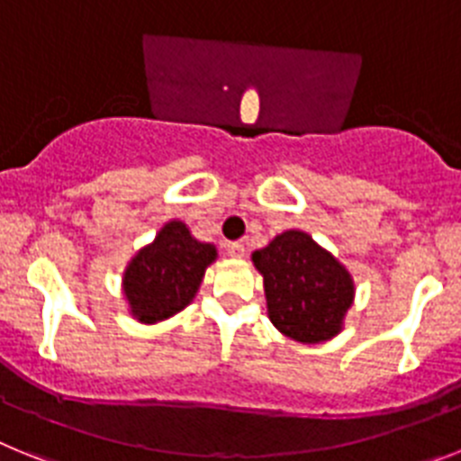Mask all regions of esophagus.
Wrapping results in <instances>:
<instances>
[{"mask_svg":"<svg viewBox=\"0 0 461 461\" xmlns=\"http://www.w3.org/2000/svg\"><path fill=\"white\" fill-rule=\"evenodd\" d=\"M227 255H230V258H236V259H241L243 255H246V246H243V243H227Z\"/></svg>","mask_w":461,"mask_h":461,"instance_id":"34e87169","label":"esophagus"}]
</instances>
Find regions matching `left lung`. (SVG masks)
I'll list each match as a JSON object with an SVG mask.
<instances>
[{
	"label": "left lung",
	"instance_id": "8db88e82",
	"mask_svg": "<svg viewBox=\"0 0 461 461\" xmlns=\"http://www.w3.org/2000/svg\"><path fill=\"white\" fill-rule=\"evenodd\" d=\"M264 278L267 311L280 334L299 343H322L343 330L355 302L350 271L306 231L287 230L253 253Z\"/></svg>",
	"mask_w": 461,
	"mask_h": 461
}]
</instances>
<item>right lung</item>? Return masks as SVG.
Here are the masks:
<instances>
[{
    "instance_id": "obj_1",
    "label": "right lung",
    "mask_w": 461,
    "mask_h": 461,
    "mask_svg": "<svg viewBox=\"0 0 461 461\" xmlns=\"http://www.w3.org/2000/svg\"><path fill=\"white\" fill-rule=\"evenodd\" d=\"M218 258L213 243H202L181 220H169L153 243L143 246L122 274L130 313L155 325L192 303L203 274Z\"/></svg>"
}]
</instances>
